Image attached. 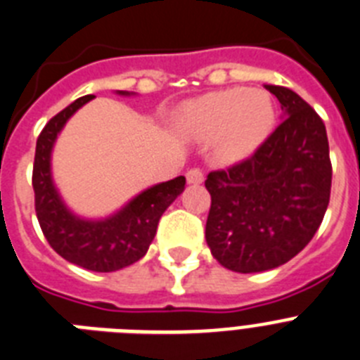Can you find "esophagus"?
I'll return each instance as SVG.
<instances>
[{
    "label": "esophagus",
    "instance_id": "obj_1",
    "mask_svg": "<svg viewBox=\"0 0 360 360\" xmlns=\"http://www.w3.org/2000/svg\"><path fill=\"white\" fill-rule=\"evenodd\" d=\"M187 182L189 184H202L203 182V171L200 167H193L186 173Z\"/></svg>",
    "mask_w": 360,
    "mask_h": 360
}]
</instances>
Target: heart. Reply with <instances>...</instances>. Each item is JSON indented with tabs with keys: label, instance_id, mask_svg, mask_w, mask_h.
Returning <instances> with one entry per match:
<instances>
[{
	"label": "heart",
	"instance_id": "b5f03b06",
	"mask_svg": "<svg viewBox=\"0 0 360 360\" xmlns=\"http://www.w3.org/2000/svg\"><path fill=\"white\" fill-rule=\"evenodd\" d=\"M274 124V108L263 91L225 90L191 101L184 106L182 126L198 141L218 139L225 160L247 157Z\"/></svg>",
	"mask_w": 360,
	"mask_h": 360
}]
</instances>
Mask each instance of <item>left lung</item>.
I'll return each instance as SVG.
<instances>
[{"label": "left lung", "mask_w": 360, "mask_h": 360, "mask_svg": "<svg viewBox=\"0 0 360 360\" xmlns=\"http://www.w3.org/2000/svg\"><path fill=\"white\" fill-rule=\"evenodd\" d=\"M285 119L250 157L211 171L205 240L225 269L252 274L290 262L310 243L330 203L324 122L285 86L266 84Z\"/></svg>", "instance_id": "1"}]
</instances>
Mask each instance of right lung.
Segmentation results:
<instances>
[{
	"label": "right lung",
	"instance_id": "obj_1",
	"mask_svg": "<svg viewBox=\"0 0 360 360\" xmlns=\"http://www.w3.org/2000/svg\"><path fill=\"white\" fill-rule=\"evenodd\" d=\"M120 94L126 95L124 91ZM91 98V95H86L59 111L37 136L32 171L34 203L41 231L59 256L86 270L115 272L144 257L157 234L158 219L184 191L186 178L176 176L144 191L108 219L86 221L73 216L52 184L50 153L66 120Z\"/></svg>",
	"mask_w": 360,
	"mask_h": 360
}]
</instances>
